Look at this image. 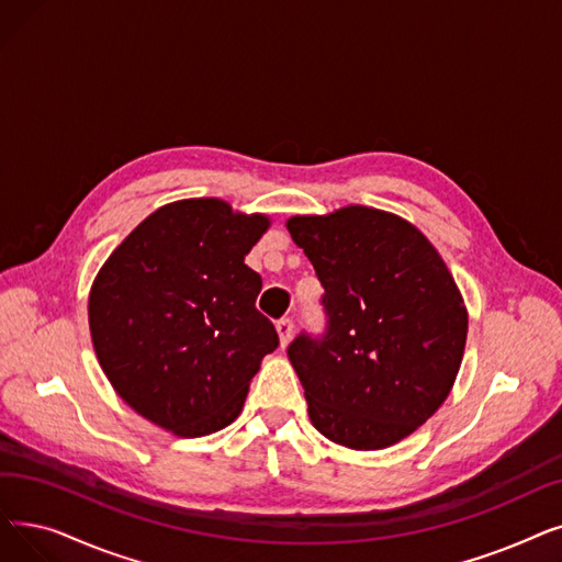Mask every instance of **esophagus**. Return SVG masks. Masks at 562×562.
I'll use <instances>...</instances> for the list:
<instances>
[{"mask_svg":"<svg viewBox=\"0 0 562 562\" xmlns=\"http://www.w3.org/2000/svg\"><path fill=\"white\" fill-rule=\"evenodd\" d=\"M278 335H280V345L282 347H286L289 345V339H291V335H294V322L289 319V316H282V319L278 322Z\"/></svg>","mask_w":562,"mask_h":562,"instance_id":"34e87169","label":"esophagus"}]
</instances>
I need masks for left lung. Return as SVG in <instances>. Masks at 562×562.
<instances>
[{
    "mask_svg": "<svg viewBox=\"0 0 562 562\" xmlns=\"http://www.w3.org/2000/svg\"><path fill=\"white\" fill-rule=\"evenodd\" d=\"M286 229L324 286V335L286 349L312 425L351 450L395 446L446 402L467 347L446 261L411 223L370 206L294 215Z\"/></svg>",
    "mask_w": 562,
    "mask_h": 562,
    "instance_id": "8db88e82",
    "label": "left lung"
}]
</instances>
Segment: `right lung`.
I'll return each mask as SVG.
<instances>
[{"label":"right lung","instance_id":"add662e5","mask_svg":"<svg viewBox=\"0 0 562 562\" xmlns=\"http://www.w3.org/2000/svg\"><path fill=\"white\" fill-rule=\"evenodd\" d=\"M268 225L223 200H181L139 223L95 276V356L146 420L198 438L238 418L261 358L280 345L246 263Z\"/></svg>","mask_w":562,"mask_h":562}]
</instances>
